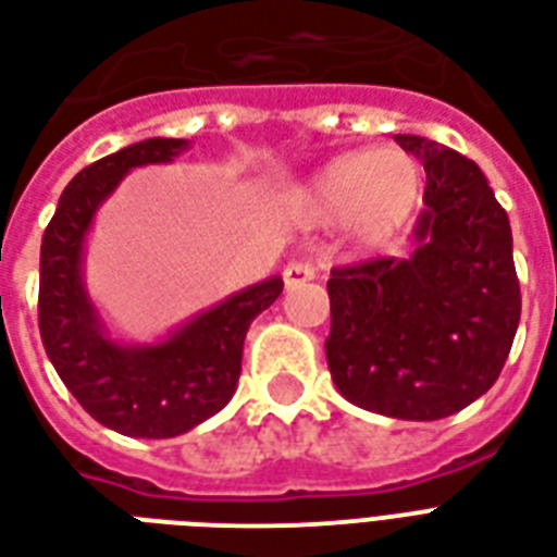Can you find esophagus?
I'll list each match as a JSON object with an SVG mask.
<instances>
[{"label": "esophagus", "instance_id": "34e87169", "mask_svg": "<svg viewBox=\"0 0 557 557\" xmlns=\"http://www.w3.org/2000/svg\"><path fill=\"white\" fill-rule=\"evenodd\" d=\"M317 278V267L310 264V261H296L284 270V287L293 290V287H301V284H308Z\"/></svg>", "mask_w": 557, "mask_h": 557}]
</instances>
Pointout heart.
<instances>
[{"instance_id": "obj_1", "label": "heart", "mask_w": 557, "mask_h": 557, "mask_svg": "<svg viewBox=\"0 0 557 557\" xmlns=\"http://www.w3.org/2000/svg\"><path fill=\"white\" fill-rule=\"evenodd\" d=\"M424 194V171L398 148L351 150L319 168L296 194L310 226L339 223L357 249H381L407 230Z\"/></svg>"}]
</instances>
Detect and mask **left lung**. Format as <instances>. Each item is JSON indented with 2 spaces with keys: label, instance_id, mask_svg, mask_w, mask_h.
Returning a JSON list of instances; mask_svg holds the SVG:
<instances>
[{
  "label": "left lung",
  "instance_id": "1",
  "mask_svg": "<svg viewBox=\"0 0 557 557\" xmlns=\"http://www.w3.org/2000/svg\"><path fill=\"white\" fill-rule=\"evenodd\" d=\"M395 141L426 171L416 249L331 273L325 355L355 407L435 421L499 377L520 322V284L508 214L480 165L424 136Z\"/></svg>",
  "mask_w": 557,
  "mask_h": 557
}]
</instances>
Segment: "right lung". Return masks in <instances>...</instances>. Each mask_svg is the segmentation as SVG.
<instances>
[{"label":"right lung","instance_id":"1","mask_svg":"<svg viewBox=\"0 0 557 557\" xmlns=\"http://www.w3.org/2000/svg\"><path fill=\"white\" fill-rule=\"evenodd\" d=\"M188 139L136 141L86 165L60 194L40 247V337L77 404L115 433L174 438L226 407L238 389L252 319L282 296V275L249 284L153 343L113 337L84 282L95 214L136 168L168 165Z\"/></svg>","mask_w":557,"mask_h":557}]
</instances>
